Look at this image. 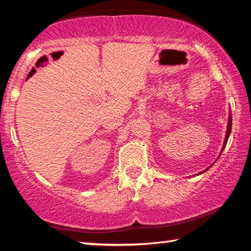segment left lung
Masks as SVG:
<instances>
[{"instance_id": "left-lung-1", "label": "left lung", "mask_w": 251, "mask_h": 251, "mask_svg": "<svg viewBox=\"0 0 251 251\" xmlns=\"http://www.w3.org/2000/svg\"><path fill=\"white\" fill-rule=\"evenodd\" d=\"M230 133H231V115H230V114H229L228 125H227V131H226V137H225V142H224V145H223V150H222V151H224L225 146H226V144H227V142H228V138H229V135H230ZM208 169H209V167H208L207 169H205V171L201 172V173H205V172H207Z\"/></svg>"}]
</instances>
